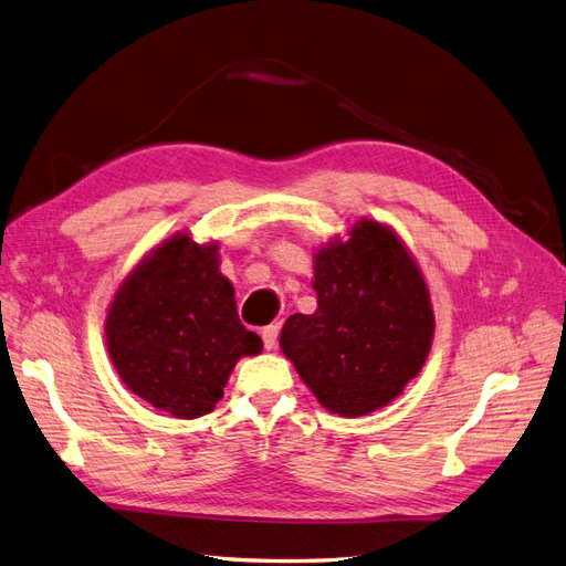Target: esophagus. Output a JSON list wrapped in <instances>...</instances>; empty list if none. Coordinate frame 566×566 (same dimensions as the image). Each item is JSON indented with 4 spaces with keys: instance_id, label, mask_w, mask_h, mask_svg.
<instances>
[{
    "instance_id": "obj_1",
    "label": "esophagus",
    "mask_w": 566,
    "mask_h": 566,
    "mask_svg": "<svg viewBox=\"0 0 566 566\" xmlns=\"http://www.w3.org/2000/svg\"><path fill=\"white\" fill-rule=\"evenodd\" d=\"M279 333H281L279 323H271V325H266V328H262V339H264L266 349H273L279 345Z\"/></svg>"
}]
</instances>
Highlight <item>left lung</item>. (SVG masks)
<instances>
[{
	"mask_svg": "<svg viewBox=\"0 0 566 566\" xmlns=\"http://www.w3.org/2000/svg\"><path fill=\"white\" fill-rule=\"evenodd\" d=\"M349 235L318 250V310L290 316L281 347L321 406L358 418L397 399L420 373L434 314L422 273L397 233L364 219Z\"/></svg>",
	"mask_w": 566,
	"mask_h": 566,
	"instance_id": "obj_1",
	"label": "left lung"
}]
</instances>
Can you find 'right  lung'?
<instances>
[{
    "instance_id": "add662e5",
    "label": "right lung",
    "mask_w": 566,
    "mask_h": 566,
    "mask_svg": "<svg viewBox=\"0 0 566 566\" xmlns=\"http://www.w3.org/2000/svg\"><path fill=\"white\" fill-rule=\"evenodd\" d=\"M108 354L123 382L153 408L193 420L224 397L241 356L262 339L238 318L217 245L169 238L119 285L106 318Z\"/></svg>"
}]
</instances>
